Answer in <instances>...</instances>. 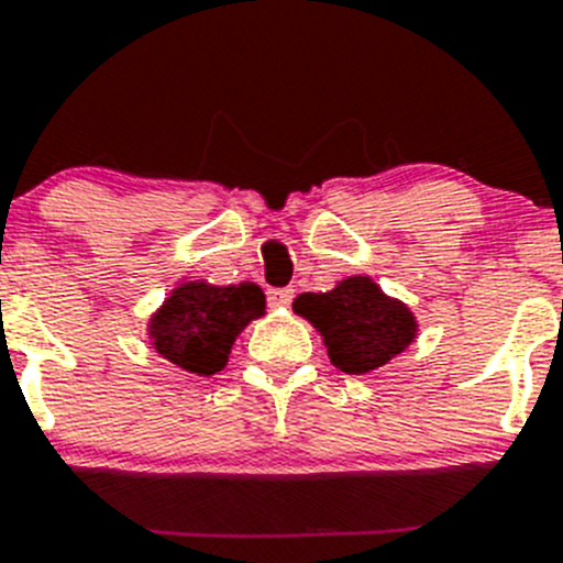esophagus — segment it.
<instances>
[{
	"mask_svg": "<svg viewBox=\"0 0 563 563\" xmlns=\"http://www.w3.org/2000/svg\"><path fill=\"white\" fill-rule=\"evenodd\" d=\"M266 299H269L272 308H286L294 299V288H269V291H266Z\"/></svg>",
	"mask_w": 563,
	"mask_h": 563,
	"instance_id": "obj_1",
	"label": "esophagus"
}]
</instances>
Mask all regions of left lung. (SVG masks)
I'll list each match as a JSON object with an SVG mask.
<instances>
[{
	"label": "left lung",
	"instance_id": "left-lung-1",
	"mask_svg": "<svg viewBox=\"0 0 563 563\" xmlns=\"http://www.w3.org/2000/svg\"><path fill=\"white\" fill-rule=\"evenodd\" d=\"M294 310L319 330L330 363L346 374L376 371L418 335L412 310L371 277H346L324 294H299Z\"/></svg>",
	"mask_w": 563,
	"mask_h": 563
}]
</instances>
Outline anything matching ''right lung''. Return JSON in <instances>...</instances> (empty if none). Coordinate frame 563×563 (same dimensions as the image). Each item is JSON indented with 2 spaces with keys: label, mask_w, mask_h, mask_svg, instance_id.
<instances>
[{
  "label": "right lung",
  "mask_w": 563,
  "mask_h": 563,
  "mask_svg": "<svg viewBox=\"0 0 563 563\" xmlns=\"http://www.w3.org/2000/svg\"><path fill=\"white\" fill-rule=\"evenodd\" d=\"M264 310L266 297L255 283H181L151 316V346L189 374L211 376L225 368L236 335Z\"/></svg>",
  "instance_id": "right-lung-1"
}]
</instances>
